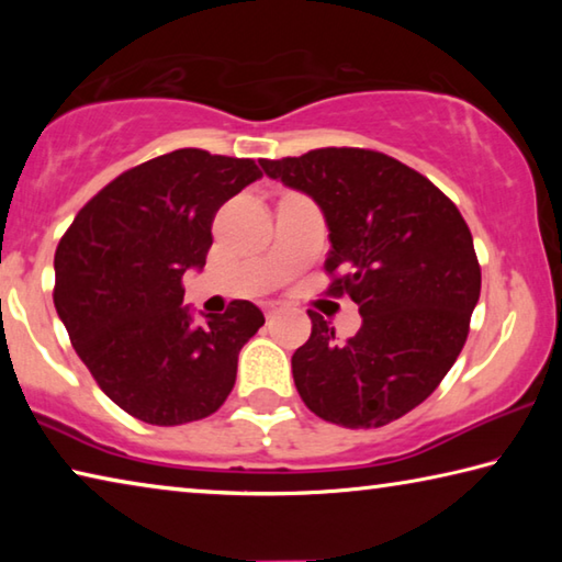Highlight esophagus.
I'll return each instance as SVG.
<instances>
[{
  "label": "esophagus",
  "instance_id": "1",
  "mask_svg": "<svg viewBox=\"0 0 562 562\" xmlns=\"http://www.w3.org/2000/svg\"><path fill=\"white\" fill-rule=\"evenodd\" d=\"M278 312H282V307H280V304H274V302H270L268 307H265V315H268V319H272L274 315H278Z\"/></svg>",
  "mask_w": 562,
  "mask_h": 562
}]
</instances>
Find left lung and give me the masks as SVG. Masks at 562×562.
<instances>
[{"label": "left lung", "instance_id": "1", "mask_svg": "<svg viewBox=\"0 0 562 562\" xmlns=\"http://www.w3.org/2000/svg\"><path fill=\"white\" fill-rule=\"evenodd\" d=\"M302 190L329 227V294L357 302L361 327L337 341L307 310L312 335L292 355L294 386L325 422L376 429L434 394L469 337L481 268L469 225L429 178L367 148H317L260 160Z\"/></svg>", "mask_w": 562, "mask_h": 562}]
</instances>
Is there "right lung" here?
Instances as JSON below:
<instances>
[{
	"label": "right lung",
	"mask_w": 562,
	"mask_h": 562,
	"mask_svg": "<svg viewBox=\"0 0 562 562\" xmlns=\"http://www.w3.org/2000/svg\"><path fill=\"white\" fill-rule=\"evenodd\" d=\"M262 178L250 158L180 148L126 170L74 217L54 255V307L101 392L154 426L215 414L235 386L237 355L265 325L247 300L198 322L183 304L213 217Z\"/></svg>",
	"instance_id": "right-lung-1"
}]
</instances>
